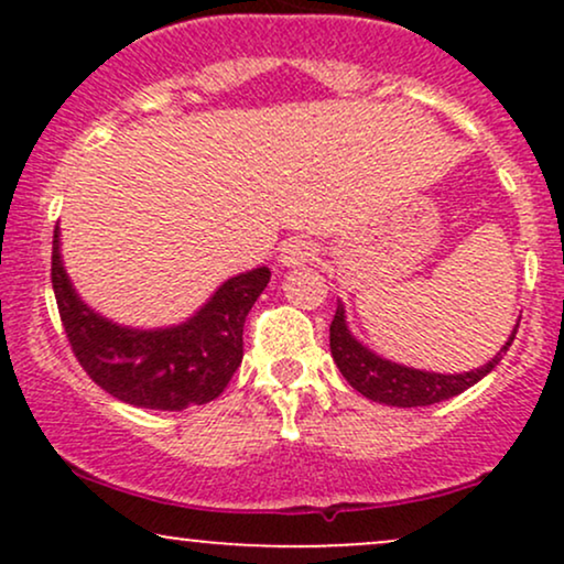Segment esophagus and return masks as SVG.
<instances>
[{"label": "esophagus", "mask_w": 564, "mask_h": 564, "mask_svg": "<svg viewBox=\"0 0 564 564\" xmlns=\"http://www.w3.org/2000/svg\"><path fill=\"white\" fill-rule=\"evenodd\" d=\"M313 257H315V243L302 236H294L281 243V254H278V260H281L283 268H296V264L310 262Z\"/></svg>", "instance_id": "obj_1"}]
</instances>
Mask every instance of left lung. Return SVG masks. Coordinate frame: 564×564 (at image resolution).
Instances as JSON below:
<instances>
[{
  "mask_svg": "<svg viewBox=\"0 0 564 564\" xmlns=\"http://www.w3.org/2000/svg\"><path fill=\"white\" fill-rule=\"evenodd\" d=\"M517 328H520V321H517L507 345L498 349L496 358L488 360L482 368H475V371L467 373L416 371V368H405L379 358V355H373L371 349H366L352 334H349L341 302H336L328 341H332L334 364L339 366L341 377L349 381V387H355V390L364 394V398L398 408H416L456 398V394L469 390L471 384H477V381H480L485 373L494 371L498 360L507 355L511 341H514Z\"/></svg>",
  "mask_w": 564,
  "mask_h": 564,
  "instance_id": "left-lung-1",
  "label": "left lung"
}]
</instances>
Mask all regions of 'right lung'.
Returning <instances> with one entry per match:
<instances>
[{
	"label": "right lung",
	"mask_w": 564,
	"mask_h": 564,
	"mask_svg": "<svg viewBox=\"0 0 564 564\" xmlns=\"http://www.w3.org/2000/svg\"><path fill=\"white\" fill-rule=\"evenodd\" d=\"M268 281V268L230 278L174 328H121L76 296L61 262L57 228L53 236V289L68 345L87 377L129 405L183 411L219 398L241 366L246 315Z\"/></svg>",
	"instance_id": "1"
}]
</instances>
